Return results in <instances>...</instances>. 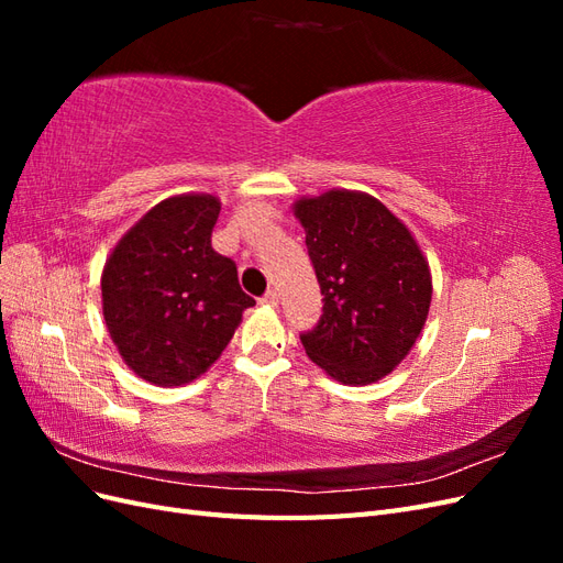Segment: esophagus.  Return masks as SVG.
Segmentation results:
<instances>
[{
    "label": "esophagus",
    "instance_id": "obj_1",
    "mask_svg": "<svg viewBox=\"0 0 563 563\" xmlns=\"http://www.w3.org/2000/svg\"><path fill=\"white\" fill-rule=\"evenodd\" d=\"M261 302H263V305H269V308H277V305H279V294L275 291V288H269V291L263 296Z\"/></svg>",
    "mask_w": 563,
    "mask_h": 563
}]
</instances>
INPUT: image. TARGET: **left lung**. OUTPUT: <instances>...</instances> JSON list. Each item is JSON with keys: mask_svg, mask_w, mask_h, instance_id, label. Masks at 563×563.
Segmentation results:
<instances>
[{"mask_svg": "<svg viewBox=\"0 0 563 563\" xmlns=\"http://www.w3.org/2000/svg\"><path fill=\"white\" fill-rule=\"evenodd\" d=\"M294 216L323 296L314 331L300 335L305 352L343 385L383 380L430 314L432 272L420 244L380 199L360 190L298 197Z\"/></svg>", "mask_w": 563, "mask_h": 563, "instance_id": "left-lung-1", "label": "left lung"}]
</instances>
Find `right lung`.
Listing matches in <instances>:
<instances>
[{"label": "right lung", "mask_w": 563, "mask_h": 563, "mask_svg": "<svg viewBox=\"0 0 563 563\" xmlns=\"http://www.w3.org/2000/svg\"><path fill=\"white\" fill-rule=\"evenodd\" d=\"M220 199L183 192L155 203L110 251L103 319L124 364L150 385L183 387L207 373L255 300L236 265L213 251Z\"/></svg>", "instance_id": "add662e5"}]
</instances>
